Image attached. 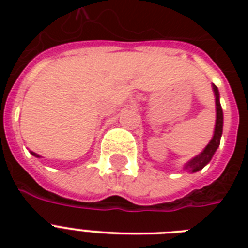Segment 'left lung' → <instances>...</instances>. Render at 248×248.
Returning <instances> with one entry per match:
<instances>
[{"label": "left lung", "instance_id": "left-lung-1", "mask_svg": "<svg viewBox=\"0 0 248 248\" xmlns=\"http://www.w3.org/2000/svg\"><path fill=\"white\" fill-rule=\"evenodd\" d=\"M214 91H215L216 96V126H215V134H214V138L208 143V145L204 148V151L201 153L200 155H197L194 158L188 162L185 169H189L192 172H196L198 170L203 169L204 166L210 162V159L212 158V155L216 152L217 147L220 145V138H221V134H223V109H221V105H220L219 101V91H217V87L214 86Z\"/></svg>", "mask_w": 248, "mask_h": 248}]
</instances>
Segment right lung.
<instances>
[{
	"mask_svg": "<svg viewBox=\"0 0 248 248\" xmlns=\"http://www.w3.org/2000/svg\"><path fill=\"white\" fill-rule=\"evenodd\" d=\"M32 155H36V157H38V155H36V153H32Z\"/></svg>",
	"mask_w": 248,
	"mask_h": 248,
	"instance_id": "add662e5",
	"label": "right lung"
}]
</instances>
